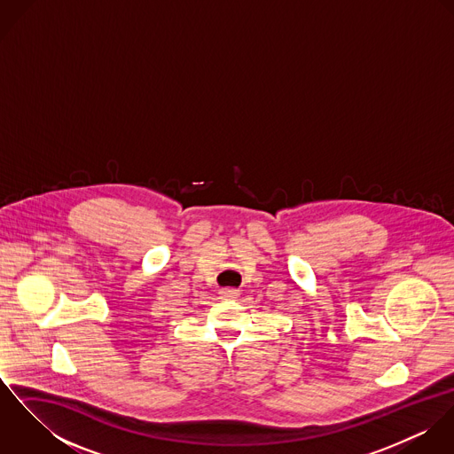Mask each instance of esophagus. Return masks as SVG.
Instances as JSON below:
<instances>
[{"mask_svg":"<svg viewBox=\"0 0 454 454\" xmlns=\"http://www.w3.org/2000/svg\"><path fill=\"white\" fill-rule=\"evenodd\" d=\"M220 295H222V299H225V301H234V299L239 297V290H236V288H223V290L220 292Z\"/></svg>","mask_w":454,"mask_h":454,"instance_id":"1","label":"esophagus"}]
</instances>
